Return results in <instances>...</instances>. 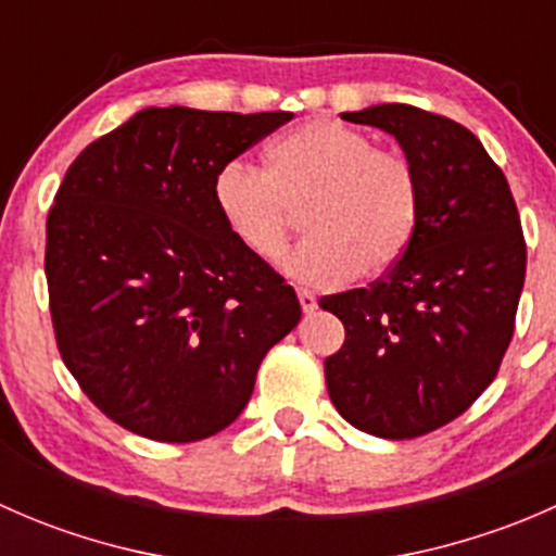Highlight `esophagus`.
Instances as JSON below:
<instances>
[{
  "mask_svg": "<svg viewBox=\"0 0 556 556\" xmlns=\"http://www.w3.org/2000/svg\"><path fill=\"white\" fill-rule=\"evenodd\" d=\"M299 304H301V309L309 314L317 309V295H314L312 290H299Z\"/></svg>",
  "mask_w": 556,
  "mask_h": 556,
  "instance_id": "esophagus-1",
  "label": "esophagus"
}]
</instances>
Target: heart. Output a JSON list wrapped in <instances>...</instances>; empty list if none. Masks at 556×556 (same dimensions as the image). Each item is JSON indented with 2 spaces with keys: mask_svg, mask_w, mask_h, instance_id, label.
<instances>
[{
  "mask_svg": "<svg viewBox=\"0 0 556 556\" xmlns=\"http://www.w3.org/2000/svg\"><path fill=\"white\" fill-rule=\"evenodd\" d=\"M212 199L228 231L263 261L285 250L290 206L306 201L309 237L285 257V271L317 288L390 271L422 220L412 161L330 117H312L274 139L266 169L226 161L212 179Z\"/></svg>",
  "mask_w": 556,
  "mask_h": 556,
  "instance_id": "1",
  "label": "heart"
}]
</instances>
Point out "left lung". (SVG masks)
<instances>
[{
  "label": "left lung",
  "mask_w": 556,
  "mask_h": 556,
  "mask_svg": "<svg viewBox=\"0 0 556 556\" xmlns=\"http://www.w3.org/2000/svg\"><path fill=\"white\" fill-rule=\"evenodd\" d=\"M392 134L422 185L406 255L368 288L325 295L346 339L325 357L341 417L379 439H417L468 412L514 336L527 247L501 166L459 123L412 104L344 112Z\"/></svg>",
  "instance_id": "8db88e82"
}]
</instances>
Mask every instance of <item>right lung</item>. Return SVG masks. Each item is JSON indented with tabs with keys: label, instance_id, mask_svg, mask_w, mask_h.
<instances>
[{
	"label": "right lung",
	"instance_id": "add662e5",
	"mask_svg": "<svg viewBox=\"0 0 556 556\" xmlns=\"http://www.w3.org/2000/svg\"><path fill=\"white\" fill-rule=\"evenodd\" d=\"M290 117L148 106L66 169L45 226L55 344L121 428L164 444L220 433L299 325L295 290L212 199L217 169Z\"/></svg>",
	"mask_w": 556,
	"mask_h": 556
}]
</instances>
